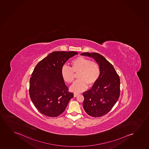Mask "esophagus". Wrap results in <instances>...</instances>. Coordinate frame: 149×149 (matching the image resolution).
I'll return each mask as SVG.
<instances>
[{
	"mask_svg": "<svg viewBox=\"0 0 149 149\" xmlns=\"http://www.w3.org/2000/svg\"><path fill=\"white\" fill-rule=\"evenodd\" d=\"M78 95H79V94H76V93H74V97H77V96Z\"/></svg>",
	"mask_w": 149,
	"mask_h": 149,
	"instance_id": "1",
	"label": "esophagus"
}]
</instances>
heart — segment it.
I'll return each instance as SVG.
<instances>
[{
	"mask_svg": "<svg viewBox=\"0 0 149 149\" xmlns=\"http://www.w3.org/2000/svg\"><path fill=\"white\" fill-rule=\"evenodd\" d=\"M70 65L71 68L63 66L61 70V74L63 80L67 84L73 83L75 74H78L79 80L70 88L72 92H81L86 89L88 85L90 87L94 86L99 79L100 69L96 61L83 56H78L72 60Z\"/></svg>",
	"mask_w": 149,
	"mask_h": 149,
	"instance_id": "1",
	"label": "heart"
}]
</instances>
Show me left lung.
<instances>
[{
	"label": "left lung",
	"mask_w": 149,
	"mask_h": 149,
	"mask_svg": "<svg viewBox=\"0 0 149 149\" xmlns=\"http://www.w3.org/2000/svg\"><path fill=\"white\" fill-rule=\"evenodd\" d=\"M80 55L94 58L100 69V75L96 84L83 93V107L91 116H102L111 111L118 99L120 78L113 65L102 55L88 52Z\"/></svg>",
	"instance_id": "obj_1"
}]
</instances>
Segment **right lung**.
<instances>
[{
    "label": "right lung",
    "instance_id": "obj_1",
    "mask_svg": "<svg viewBox=\"0 0 149 149\" xmlns=\"http://www.w3.org/2000/svg\"><path fill=\"white\" fill-rule=\"evenodd\" d=\"M74 51H56L39 61L30 80L31 99L41 114L55 117L62 114L74 96L61 77V70Z\"/></svg>",
    "mask_w": 149,
    "mask_h": 149
}]
</instances>
